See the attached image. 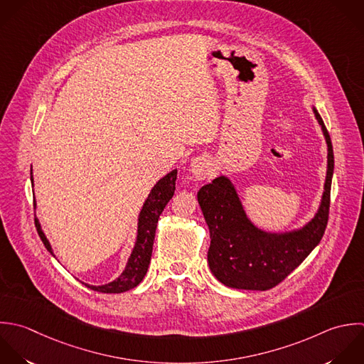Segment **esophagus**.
Masks as SVG:
<instances>
[{
    "mask_svg": "<svg viewBox=\"0 0 364 364\" xmlns=\"http://www.w3.org/2000/svg\"><path fill=\"white\" fill-rule=\"evenodd\" d=\"M193 176L197 180H204L210 171V163L205 157H196L190 166Z\"/></svg>",
    "mask_w": 364,
    "mask_h": 364,
    "instance_id": "esophagus-1",
    "label": "esophagus"
}]
</instances>
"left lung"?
Masks as SVG:
<instances>
[{
    "mask_svg": "<svg viewBox=\"0 0 364 364\" xmlns=\"http://www.w3.org/2000/svg\"><path fill=\"white\" fill-rule=\"evenodd\" d=\"M314 112L328 143V173L321 208L304 228L285 234L258 230L248 220L234 186L224 176L200 188L197 198L211 238L208 265L225 287L268 291L298 268L321 242L329 220L335 157L329 132L315 107Z\"/></svg>",
    "mask_w": 364,
    "mask_h": 364,
    "instance_id": "1",
    "label": "left lung"
}]
</instances>
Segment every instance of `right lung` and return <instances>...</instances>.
<instances>
[{
    "instance_id": "add662e5",
    "label": "right lung",
    "mask_w": 364,
    "mask_h": 364,
    "mask_svg": "<svg viewBox=\"0 0 364 364\" xmlns=\"http://www.w3.org/2000/svg\"><path fill=\"white\" fill-rule=\"evenodd\" d=\"M31 173H32V170H31ZM176 178H177V170H173L171 173L164 176L150 191V194L140 211V215H139V230H137L136 245L133 248V252L127 261V265H126L123 274L117 279H114L113 282H110L107 285H102V287L86 285L87 288L93 289L96 292H102V294H122L129 289H133L143 281V278L147 272L149 264H150V258H151L157 221H159V217L163 213L164 207L174 196ZM35 227H36V231H38L45 248L53 255L52 248H50L46 237L43 235L38 220H35Z\"/></svg>"
}]
</instances>
